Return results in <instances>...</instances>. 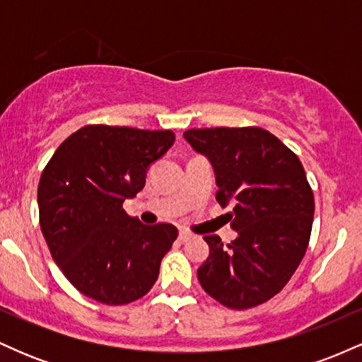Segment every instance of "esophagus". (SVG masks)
Wrapping results in <instances>:
<instances>
[{"mask_svg":"<svg viewBox=\"0 0 362 362\" xmlns=\"http://www.w3.org/2000/svg\"><path fill=\"white\" fill-rule=\"evenodd\" d=\"M190 238H194V235L190 233V231L180 230V233H178V240H180V242H189Z\"/></svg>","mask_w":362,"mask_h":362,"instance_id":"obj_1","label":"esophagus"}]
</instances>
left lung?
<instances>
[{
  "label": "left lung",
  "instance_id": "1",
  "mask_svg": "<svg viewBox=\"0 0 362 362\" xmlns=\"http://www.w3.org/2000/svg\"><path fill=\"white\" fill-rule=\"evenodd\" d=\"M187 143L216 173V201L238 236L206 235L209 257L197 269L202 289L233 310L262 305L288 284L308 248L315 199L300 158L260 127L189 129Z\"/></svg>",
  "mask_w": 362,
  "mask_h": 362
}]
</instances>
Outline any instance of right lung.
Returning <instances> with one entry per match:
<instances>
[{
    "label": "right lung",
    "instance_id": "obj_1",
    "mask_svg": "<svg viewBox=\"0 0 362 362\" xmlns=\"http://www.w3.org/2000/svg\"><path fill=\"white\" fill-rule=\"evenodd\" d=\"M172 131L85 126L56 149L40 175V230L57 267L85 296L110 306L143 298L178 231L131 218L122 204L172 148Z\"/></svg>",
    "mask_w": 362,
    "mask_h": 362
}]
</instances>
